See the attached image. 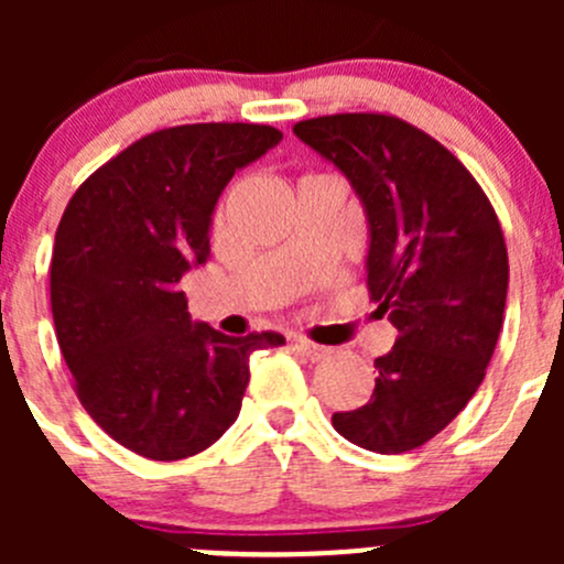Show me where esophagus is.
I'll return each mask as SVG.
<instances>
[{
  "instance_id": "1",
  "label": "esophagus",
  "mask_w": 564,
  "mask_h": 564,
  "mask_svg": "<svg viewBox=\"0 0 564 564\" xmlns=\"http://www.w3.org/2000/svg\"><path fill=\"white\" fill-rule=\"evenodd\" d=\"M294 346H297V349L303 351V355L308 357V360H324V357L329 355L327 346L314 344V340H311V338H303V335H297V338H294Z\"/></svg>"
}]
</instances>
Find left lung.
<instances>
[{
	"mask_svg": "<svg viewBox=\"0 0 564 564\" xmlns=\"http://www.w3.org/2000/svg\"><path fill=\"white\" fill-rule=\"evenodd\" d=\"M294 133L360 196L368 294L398 329L377 357L371 401L333 414V425L366 451L409 453L453 423L486 377L508 300L502 226L469 169L392 113H329Z\"/></svg>",
	"mask_w": 564,
	"mask_h": 564,
	"instance_id": "1",
	"label": "left lung"
}]
</instances>
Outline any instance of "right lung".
<instances>
[{
  "label": "right lung",
  "mask_w": 564,
  "mask_h": 564,
  "mask_svg": "<svg viewBox=\"0 0 564 564\" xmlns=\"http://www.w3.org/2000/svg\"><path fill=\"white\" fill-rule=\"evenodd\" d=\"M270 124L198 122L133 141L78 185L51 256V314L73 390L128 451L180 460L207 451L240 414L256 349L193 324L176 289L209 259V224L237 169L278 144Z\"/></svg>",
  "instance_id": "right-lung-1"
}]
</instances>
